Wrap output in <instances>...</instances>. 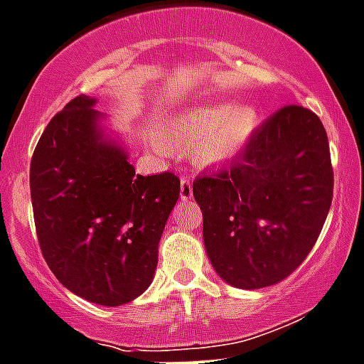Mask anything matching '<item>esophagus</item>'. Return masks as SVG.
I'll return each instance as SVG.
<instances>
[{"instance_id":"esophagus-1","label":"esophagus","mask_w":364,"mask_h":364,"mask_svg":"<svg viewBox=\"0 0 364 364\" xmlns=\"http://www.w3.org/2000/svg\"><path fill=\"white\" fill-rule=\"evenodd\" d=\"M193 196V182L189 176H182V182H180V198L189 200Z\"/></svg>"}]
</instances>
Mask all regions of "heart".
<instances>
[{
  "mask_svg": "<svg viewBox=\"0 0 364 364\" xmlns=\"http://www.w3.org/2000/svg\"><path fill=\"white\" fill-rule=\"evenodd\" d=\"M259 114L250 105H209L176 117L168 137L180 146L195 144V161L220 166L236 157L257 130Z\"/></svg>",
  "mask_w": 364,
  "mask_h": 364,
  "instance_id": "b5f03b06",
  "label": "heart"
}]
</instances>
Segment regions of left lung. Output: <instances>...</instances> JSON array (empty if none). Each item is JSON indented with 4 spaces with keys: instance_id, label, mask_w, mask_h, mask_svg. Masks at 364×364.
Segmentation results:
<instances>
[{
    "instance_id": "left-lung-1",
    "label": "left lung",
    "mask_w": 364,
    "mask_h": 364,
    "mask_svg": "<svg viewBox=\"0 0 364 364\" xmlns=\"http://www.w3.org/2000/svg\"><path fill=\"white\" fill-rule=\"evenodd\" d=\"M334 191L320 117L286 105L262 121L230 164L193 182L203 243L218 275L259 289L291 275L309 255Z\"/></svg>"
}]
</instances>
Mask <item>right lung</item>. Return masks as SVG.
<instances>
[{
    "mask_svg": "<svg viewBox=\"0 0 364 364\" xmlns=\"http://www.w3.org/2000/svg\"><path fill=\"white\" fill-rule=\"evenodd\" d=\"M95 103L80 95L51 117L30 162V195L53 275L75 295L114 307L154 280L180 180L136 175L127 151L102 139Z\"/></svg>",
    "mask_w": 364,
    "mask_h": 364,
    "instance_id": "right-lung-1",
    "label": "right lung"
}]
</instances>
